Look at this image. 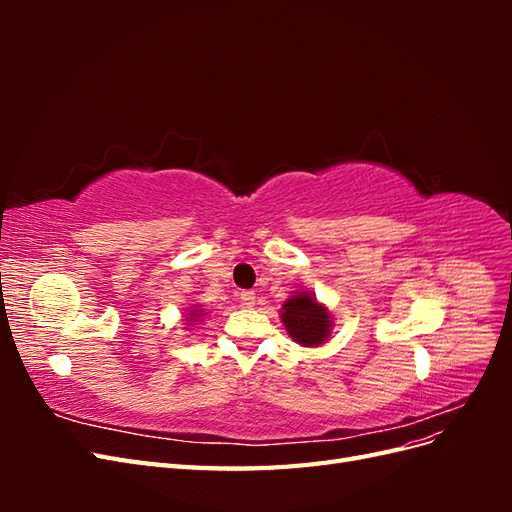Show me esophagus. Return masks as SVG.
I'll list each match as a JSON object with an SVG mask.
<instances>
[{"instance_id": "esophagus-1", "label": "esophagus", "mask_w": 512, "mask_h": 512, "mask_svg": "<svg viewBox=\"0 0 512 512\" xmlns=\"http://www.w3.org/2000/svg\"><path fill=\"white\" fill-rule=\"evenodd\" d=\"M239 297H241V303L245 307H254L256 305V292H252V290H243Z\"/></svg>"}]
</instances>
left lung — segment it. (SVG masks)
<instances>
[{"label":"left lung","mask_w":512,"mask_h":512,"mask_svg":"<svg viewBox=\"0 0 512 512\" xmlns=\"http://www.w3.org/2000/svg\"><path fill=\"white\" fill-rule=\"evenodd\" d=\"M282 322L288 335L301 346H320L331 335V312L312 292H294L282 305Z\"/></svg>","instance_id":"8db88e82"}]
</instances>
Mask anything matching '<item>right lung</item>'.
Wrapping results in <instances>:
<instances>
[{"mask_svg": "<svg viewBox=\"0 0 512 512\" xmlns=\"http://www.w3.org/2000/svg\"><path fill=\"white\" fill-rule=\"evenodd\" d=\"M205 314H203V309H198L196 305H194V309H190V314H188V318H185V322L188 324H192V322H198L200 318H203Z\"/></svg>", "mask_w": 512, "mask_h": 512, "instance_id": "right-lung-1", "label": "right lung"}]
</instances>
